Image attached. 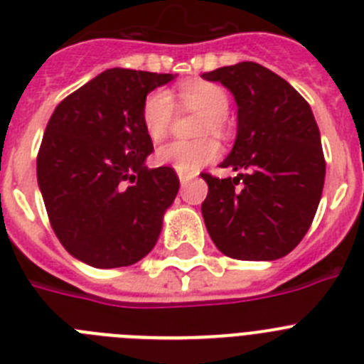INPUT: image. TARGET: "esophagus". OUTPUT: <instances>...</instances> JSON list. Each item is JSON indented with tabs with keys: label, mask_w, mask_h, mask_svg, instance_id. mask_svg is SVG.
<instances>
[{
	"label": "esophagus",
	"mask_w": 364,
	"mask_h": 364,
	"mask_svg": "<svg viewBox=\"0 0 364 364\" xmlns=\"http://www.w3.org/2000/svg\"><path fill=\"white\" fill-rule=\"evenodd\" d=\"M178 178H180V184L182 186H186L189 182V180H191V176H188V175H178Z\"/></svg>",
	"instance_id": "1"
}]
</instances>
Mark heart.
I'll return each instance as SVG.
<instances>
[{
    "mask_svg": "<svg viewBox=\"0 0 364 364\" xmlns=\"http://www.w3.org/2000/svg\"><path fill=\"white\" fill-rule=\"evenodd\" d=\"M180 98L189 109L208 114L202 122V134L220 133L224 129V118L230 109V98L226 91L217 83L189 82L180 87ZM175 104L167 91H153L142 105V124L147 136L159 142L171 129ZM220 156V147L213 138H200L195 142L175 140L159 147L154 159L162 166H171L180 175H195L205 164Z\"/></svg>",
    "mask_w": 364,
    "mask_h": 364,
    "instance_id": "b5f03b06",
    "label": "heart"
}]
</instances>
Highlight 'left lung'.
<instances>
[{
  "instance_id": "8db88e82",
  "label": "left lung",
  "mask_w": 364,
  "mask_h": 364,
  "mask_svg": "<svg viewBox=\"0 0 364 364\" xmlns=\"http://www.w3.org/2000/svg\"><path fill=\"white\" fill-rule=\"evenodd\" d=\"M202 78L228 87L239 107L237 140L220 164L239 175L202 173L208 233L231 259H281L310 230L323 195L326 162L314 112L284 78L255 62Z\"/></svg>"
}]
</instances>
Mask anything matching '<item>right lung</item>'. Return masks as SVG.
<instances>
[{"label":"right lung","mask_w":364,"mask_h":364,"mask_svg":"<svg viewBox=\"0 0 364 364\" xmlns=\"http://www.w3.org/2000/svg\"><path fill=\"white\" fill-rule=\"evenodd\" d=\"M173 78L107 69L62 100L47 124L38 186L56 237L85 264L131 266L159 240L180 182L173 167L144 164L153 142L142 105Z\"/></svg>","instance_id":"right-lung-1"}]
</instances>
